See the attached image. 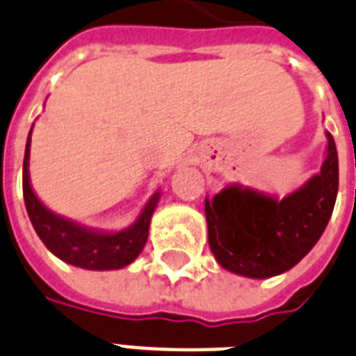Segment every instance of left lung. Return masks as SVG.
Masks as SVG:
<instances>
[{
  "instance_id": "left-lung-1",
  "label": "left lung",
  "mask_w": 356,
  "mask_h": 356,
  "mask_svg": "<svg viewBox=\"0 0 356 356\" xmlns=\"http://www.w3.org/2000/svg\"><path fill=\"white\" fill-rule=\"evenodd\" d=\"M327 135L321 170L284 198L239 184L204 200L209 249L234 275L269 278L297 266L327 228L338 195V152Z\"/></svg>"
}]
</instances>
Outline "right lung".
<instances>
[{
  "label": "right lung",
  "mask_w": 356,
  "mask_h": 356,
  "mask_svg": "<svg viewBox=\"0 0 356 356\" xmlns=\"http://www.w3.org/2000/svg\"><path fill=\"white\" fill-rule=\"evenodd\" d=\"M33 131V128H31ZM31 131L26 143V156H24V200H26L27 216L31 219L35 232L46 249L59 260L70 266L90 269V271H111L122 269L140 254L143 247L147 245L150 219L159 202L161 193L156 191L150 197L145 208L129 225L118 232H107L98 228H89L79 222L55 213L42 200L35 195L29 180V150H31Z\"/></svg>",
  "instance_id": "obj_1"
}]
</instances>
